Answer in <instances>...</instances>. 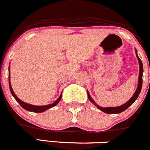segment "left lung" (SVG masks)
<instances>
[{
	"mask_svg": "<svg viewBox=\"0 0 150 150\" xmlns=\"http://www.w3.org/2000/svg\"><path fill=\"white\" fill-rule=\"evenodd\" d=\"M135 52H136V56L137 57L138 62H139V78H138V85L137 88V90L134 92V95H132V97L128 100L127 103H125V104L120 105V106L118 107H107V108H103V107H100L94 101L93 98L90 96V93H89L88 91H87L88 93V99L94 105L97 107L98 109L101 110V111L104 112L105 113H107V114H119V113L122 112L123 111L127 109L130 105H132L133 103H134V101L137 99L138 96H139V93H140L141 90H142V75H143V65H142V60H140L139 56L137 55V51L135 49Z\"/></svg>",
	"mask_w": 150,
	"mask_h": 150,
	"instance_id": "left-lung-1",
	"label": "left lung"
}]
</instances>
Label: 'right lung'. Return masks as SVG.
<instances>
[{"label":"right lung","mask_w":150,"mask_h":150,"mask_svg":"<svg viewBox=\"0 0 150 150\" xmlns=\"http://www.w3.org/2000/svg\"><path fill=\"white\" fill-rule=\"evenodd\" d=\"M10 78H11V73H10V66H9V67H8V82H9V88H10V90H11V94H12L13 96L14 97V98L16 99V101L19 103L20 105H21V106L22 107L23 109L28 110V111L33 112H38V113L42 112H45L47 110L50 109V108H52V107L55 106V105H56L57 103L60 101V100H61L62 92L61 93V94H60V97H59V98H57V99L55 100L53 103H52V104L42 105V106H38V105H33L28 104V103H25V102H23L22 100H20L19 98L16 96V94H15L13 90L12 87H11V80H10Z\"/></svg>","instance_id":"right-lung-1"}]
</instances>
